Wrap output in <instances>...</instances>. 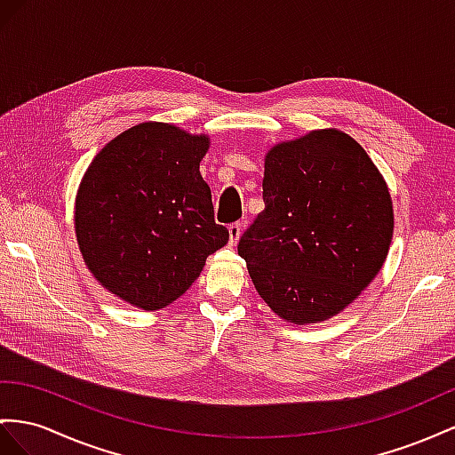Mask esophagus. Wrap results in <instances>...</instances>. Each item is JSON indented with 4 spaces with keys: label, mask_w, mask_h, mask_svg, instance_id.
<instances>
[{
    "label": "esophagus",
    "mask_w": 455,
    "mask_h": 455,
    "mask_svg": "<svg viewBox=\"0 0 455 455\" xmlns=\"http://www.w3.org/2000/svg\"><path fill=\"white\" fill-rule=\"evenodd\" d=\"M240 235H242V223H232V225L228 227L230 246H235V243H236V242H238V238H240Z\"/></svg>",
    "instance_id": "obj_1"
}]
</instances>
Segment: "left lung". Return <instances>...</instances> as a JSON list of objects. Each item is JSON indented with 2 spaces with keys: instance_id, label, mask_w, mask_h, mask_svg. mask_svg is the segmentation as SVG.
Instances as JSON below:
<instances>
[{
  "instance_id": "left-lung-1",
  "label": "left lung",
  "mask_w": 455,
  "mask_h": 455,
  "mask_svg": "<svg viewBox=\"0 0 455 455\" xmlns=\"http://www.w3.org/2000/svg\"><path fill=\"white\" fill-rule=\"evenodd\" d=\"M265 209L238 242L259 296L283 319H331L387 259L392 200L354 138L315 131L265 157Z\"/></svg>"
}]
</instances>
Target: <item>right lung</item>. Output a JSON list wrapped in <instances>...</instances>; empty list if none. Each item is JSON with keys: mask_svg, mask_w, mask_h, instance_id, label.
I'll return each mask as SVG.
<instances>
[{"mask_svg": "<svg viewBox=\"0 0 455 455\" xmlns=\"http://www.w3.org/2000/svg\"><path fill=\"white\" fill-rule=\"evenodd\" d=\"M207 146L205 136L142 123L90 163L76 196V240L92 275L128 304H172L228 242L200 174Z\"/></svg>", "mask_w": 455, "mask_h": 455, "instance_id": "add662e5", "label": "right lung"}]
</instances>
